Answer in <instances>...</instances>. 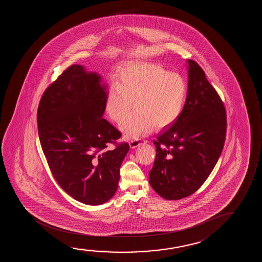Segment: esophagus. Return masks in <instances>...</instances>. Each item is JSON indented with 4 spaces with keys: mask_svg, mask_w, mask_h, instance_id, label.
Wrapping results in <instances>:
<instances>
[{
    "mask_svg": "<svg viewBox=\"0 0 262 262\" xmlns=\"http://www.w3.org/2000/svg\"><path fill=\"white\" fill-rule=\"evenodd\" d=\"M140 144H141V141L140 140H130L129 141V147H130V148H136L137 147L140 146Z\"/></svg>",
    "mask_w": 262,
    "mask_h": 262,
    "instance_id": "34e87169",
    "label": "esophagus"
}]
</instances>
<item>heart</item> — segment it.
<instances>
[{
  "label": "heart",
  "mask_w": 262,
  "mask_h": 262,
  "mask_svg": "<svg viewBox=\"0 0 262 262\" xmlns=\"http://www.w3.org/2000/svg\"><path fill=\"white\" fill-rule=\"evenodd\" d=\"M186 80L178 73L159 65L138 61L123 65L105 98V111L116 122L124 120L121 130L126 139L147 135L156 127L172 125L183 112L186 102Z\"/></svg>",
  "instance_id": "b5f03b06"
}]
</instances>
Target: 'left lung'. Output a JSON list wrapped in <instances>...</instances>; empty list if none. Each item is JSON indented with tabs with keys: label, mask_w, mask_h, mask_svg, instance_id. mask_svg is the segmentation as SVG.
<instances>
[{
	"label": "left lung",
	"mask_w": 262,
	"mask_h": 262,
	"mask_svg": "<svg viewBox=\"0 0 262 262\" xmlns=\"http://www.w3.org/2000/svg\"><path fill=\"white\" fill-rule=\"evenodd\" d=\"M188 91L183 112L154 141L149 184L165 200L188 197L201 188L219 161L226 140L221 98L197 62L187 60Z\"/></svg>",
	"instance_id": "1"
}]
</instances>
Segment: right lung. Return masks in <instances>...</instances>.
I'll use <instances>...</instances> for the list:
<instances>
[{
	"mask_svg": "<svg viewBox=\"0 0 262 262\" xmlns=\"http://www.w3.org/2000/svg\"><path fill=\"white\" fill-rule=\"evenodd\" d=\"M107 91L100 74L73 64L47 88L37 109L40 144L54 179L86 205L115 195L129 149L128 143L107 149L121 137L103 118Z\"/></svg>",
	"mask_w": 262,
	"mask_h": 262,
	"instance_id": "right-lung-1",
	"label": "right lung"
}]
</instances>
